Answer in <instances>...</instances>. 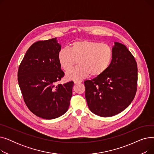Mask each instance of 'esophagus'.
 <instances>
[{
    "label": "esophagus",
    "mask_w": 154,
    "mask_h": 154,
    "mask_svg": "<svg viewBox=\"0 0 154 154\" xmlns=\"http://www.w3.org/2000/svg\"><path fill=\"white\" fill-rule=\"evenodd\" d=\"M82 82V80H74V84H78V83H81Z\"/></svg>",
    "instance_id": "34e87169"
}]
</instances>
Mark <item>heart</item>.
I'll use <instances>...</instances> for the list:
<instances>
[{
  "instance_id": "obj_1",
  "label": "heart",
  "mask_w": 154,
  "mask_h": 154,
  "mask_svg": "<svg viewBox=\"0 0 154 154\" xmlns=\"http://www.w3.org/2000/svg\"><path fill=\"white\" fill-rule=\"evenodd\" d=\"M113 55V49L109 44L83 40L73 42L70 48H61L58 60L65 71H68L79 60L80 64L68 72L66 76L70 79H80L90 74L93 77L103 74L110 66Z\"/></svg>"
}]
</instances>
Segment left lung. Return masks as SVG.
Segmentation results:
<instances>
[{
    "label": "left lung",
    "mask_w": 154,
    "mask_h": 154,
    "mask_svg": "<svg viewBox=\"0 0 154 154\" xmlns=\"http://www.w3.org/2000/svg\"><path fill=\"white\" fill-rule=\"evenodd\" d=\"M110 66L103 74L84 82L85 99L94 114L114 116L125 109L137 91V65L125 45L114 42Z\"/></svg>",
    "instance_id": "1"
}]
</instances>
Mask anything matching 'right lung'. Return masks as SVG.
<instances>
[{"instance_id":"right-lung-1","label":"right lung","mask_w":154,"mask_h":154,"mask_svg":"<svg viewBox=\"0 0 154 154\" xmlns=\"http://www.w3.org/2000/svg\"><path fill=\"white\" fill-rule=\"evenodd\" d=\"M61 45L56 38L32 44L18 70V83L29 109L45 119L57 118L69 107L74 82L57 84L64 76L58 60Z\"/></svg>"}]
</instances>
